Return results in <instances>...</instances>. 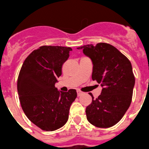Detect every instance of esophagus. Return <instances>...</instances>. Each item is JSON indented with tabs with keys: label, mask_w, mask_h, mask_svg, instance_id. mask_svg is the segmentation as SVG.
Masks as SVG:
<instances>
[{
	"label": "esophagus",
	"mask_w": 149,
	"mask_h": 149,
	"mask_svg": "<svg viewBox=\"0 0 149 149\" xmlns=\"http://www.w3.org/2000/svg\"><path fill=\"white\" fill-rule=\"evenodd\" d=\"M83 93H83V92H82L81 91H79V90L77 91V95L79 96H79H81L82 94H83Z\"/></svg>",
	"instance_id": "34e87169"
}]
</instances>
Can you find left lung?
Masks as SVG:
<instances>
[{"mask_svg":"<svg viewBox=\"0 0 149 149\" xmlns=\"http://www.w3.org/2000/svg\"><path fill=\"white\" fill-rule=\"evenodd\" d=\"M78 49L91 58L92 79L103 86L97 98L90 93L92 102L86 107V118L96 127H112L120 121L132 103L135 82L132 63L108 43L90 44Z\"/></svg>","mask_w":149,"mask_h":149,"instance_id":"obj_1","label":"left lung"}]
</instances>
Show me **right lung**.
Wrapping results in <instances>:
<instances>
[{
  "label": "right lung",
  "instance_id": "add662e5",
  "mask_svg": "<svg viewBox=\"0 0 149 149\" xmlns=\"http://www.w3.org/2000/svg\"><path fill=\"white\" fill-rule=\"evenodd\" d=\"M70 51V47L42 45L29 54L20 70L17 87L21 106L27 118L43 131L63 127L77 97L74 89L59 92L55 87Z\"/></svg>",
  "mask_w": 149,
  "mask_h": 149
}]
</instances>
